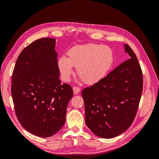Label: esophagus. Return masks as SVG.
I'll return each mask as SVG.
<instances>
[{"label":"esophagus","instance_id":"esophagus-1","mask_svg":"<svg viewBox=\"0 0 159 159\" xmlns=\"http://www.w3.org/2000/svg\"><path fill=\"white\" fill-rule=\"evenodd\" d=\"M73 90H74V94H78V93H80V91H81V89L78 87H74Z\"/></svg>","mask_w":159,"mask_h":159}]
</instances>
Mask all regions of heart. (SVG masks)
<instances>
[{
	"mask_svg": "<svg viewBox=\"0 0 159 159\" xmlns=\"http://www.w3.org/2000/svg\"><path fill=\"white\" fill-rule=\"evenodd\" d=\"M68 57L61 56L57 65L61 77L69 81L74 72V67L80 76V81L93 84L106 75L113 61V52L107 46L88 43L77 45L67 53Z\"/></svg>",
	"mask_w": 159,
	"mask_h": 159,
	"instance_id": "heart-1",
	"label": "heart"
}]
</instances>
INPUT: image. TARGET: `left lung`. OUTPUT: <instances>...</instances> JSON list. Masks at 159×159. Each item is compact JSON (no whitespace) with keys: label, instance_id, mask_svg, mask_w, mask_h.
I'll list each match as a JSON object with an SVG mask.
<instances>
[{"label":"left lung","instance_id":"1","mask_svg":"<svg viewBox=\"0 0 159 159\" xmlns=\"http://www.w3.org/2000/svg\"><path fill=\"white\" fill-rule=\"evenodd\" d=\"M124 47L130 58L81 91L85 123L104 139L117 137L131 126L143 91V73L137 57L129 45Z\"/></svg>","mask_w":159,"mask_h":159}]
</instances>
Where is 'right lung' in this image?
<instances>
[{
    "instance_id": "add662e5",
    "label": "right lung",
    "mask_w": 159,
    "mask_h": 159,
    "mask_svg": "<svg viewBox=\"0 0 159 159\" xmlns=\"http://www.w3.org/2000/svg\"><path fill=\"white\" fill-rule=\"evenodd\" d=\"M56 39L32 42L18 57L12 75L11 94L16 115L28 132L40 137L54 135L64 126L73 90L61 84Z\"/></svg>"
}]
</instances>
